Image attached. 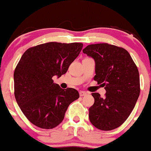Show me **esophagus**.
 <instances>
[{"label":"esophagus","mask_w":151,"mask_h":151,"mask_svg":"<svg viewBox=\"0 0 151 151\" xmlns=\"http://www.w3.org/2000/svg\"><path fill=\"white\" fill-rule=\"evenodd\" d=\"M86 94H88V93L86 92V91H80V92H79V95H80V96H86Z\"/></svg>","instance_id":"34e87169"}]
</instances>
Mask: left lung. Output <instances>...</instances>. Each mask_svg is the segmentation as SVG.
Instances as JSON below:
<instances>
[{
    "label": "left lung",
    "instance_id": "8db88e82",
    "mask_svg": "<svg viewBox=\"0 0 151 151\" xmlns=\"http://www.w3.org/2000/svg\"><path fill=\"white\" fill-rule=\"evenodd\" d=\"M83 52L94 59L93 79L106 90L104 97L92 93L94 104L89 108L90 122L100 130L114 129L125 122L138 100V68L127 50L109 43L90 44Z\"/></svg>",
    "mask_w": 151,
    "mask_h": 151
}]
</instances>
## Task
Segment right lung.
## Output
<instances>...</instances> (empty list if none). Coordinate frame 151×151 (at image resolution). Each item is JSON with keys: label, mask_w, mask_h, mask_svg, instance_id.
Returning a JSON list of instances; mask_svg holds the SVG:
<instances>
[{"label": "right lung", "mask_w": 151, "mask_h": 151, "mask_svg": "<svg viewBox=\"0 0 151 151\" xmlns=\"http://www.w3.org/2000/svg\"><path fill=\"white\" fill-rule=\"evenodd\" d=\"M82 43L49 42L29 48L14 72V96L32 124L41 129L55 128L63 121L72 102L79 97L73 88L63 90L53 76L66 73L79 56Z\"/></svg>", "instance_id": "right-lung-1"}]
</instances>
